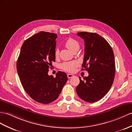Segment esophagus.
<instances>
[{
	"label": "esophagus",
	"mask_w": 132,
	"mask_h": 132,
	"mask_svg": "<svg viewBox=\"0 0 132 132\" xmlns=\"http://www.w3.org/2000/svg\"><path fill=\"white\" fill-rule=\"evenodd\" d=\"M73 76H74V75H72V74H70V73L67 74V77H68L69 79L71 78V77H73Z\"/></svg>",
	"instance_id": "esophagus-1"
}]
</instances>
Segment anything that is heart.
I'll return each mask as SVG.
<instances>
[{
    "label": "heart",
    "mask_w": 132,
    "mask_h": 132,
    "mask_svg": "<svg viewBox=\"0 0 132 132\" xmlns=\"http://www.w3.org/2000/svg\"><path fill=\"white\" fill-rule=\"evenodd\" d=\"M65 46L71 51L73 52L75 51L78 50L80 45L79 42L75 39L70 38L65 42ZM59 55V50L56 48L55 51V55L56 57H57ZM79 66V62L76 61H72L70 62H63L61 65V68L65 71L69 72H73L75 71L76 67Z\"/></svg>",
    "instance_id": "1"
}]
</instances>
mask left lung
<instances>
[{
    "instance_id": "8db88e82",
    "label": "left lung",
    "mask_w": 132,
    "mask_h": 132,
    "mask_svg": "<svg viewBox=\"0 0 132 132\" xmlns=\"http://www.w3.org/2000/svg\"><path fill=\"white\" fill-rule=\"evenodd\" d=\"M77 36L84 39L85 55L82 67L89 72V76L84 80L79 77L76 93L82 100L94 103L103 98L112 86L116 71L113 51L98 34L83 32L77 33Z\"/></svg>"
}]
</instances>
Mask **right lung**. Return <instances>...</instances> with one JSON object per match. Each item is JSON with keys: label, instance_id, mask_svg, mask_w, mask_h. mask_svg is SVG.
<instances>
[{"label": "right lung", "instance_id": "obj_1", "mask_svg": "<svg viewBox=\"0 0 132 132\" xmlns=\"http://www.w3.org/2000/svg\"><path fill=\"white\" fill-rule=\"evenodd\" d=\"M57 37L56 34L43 31L29 37L23 43L16 62L23 88L39 103L49 104L57 99L68 79L62 71L57 72L56 77L48 75L55 61Z\"/></svg>", "mask_w": 132, "mask_h": 132}]
</instances>
